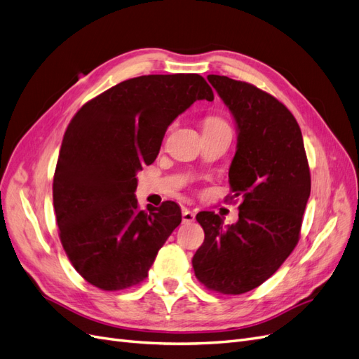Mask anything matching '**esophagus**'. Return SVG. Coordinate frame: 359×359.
<instances>
[{
  "mask_svg": "<svg viewBox=\"0 0 359 359\" xmlns=\"http://www.w3.org/2000/svg\"><path fill=\"white\" fill-rule=\"evenodd\" d=\"M194 219H196V214H194L193 211L184 208L182 210V223H191L194 222Z\"/></svg>",
  "mask_w": 359,
  "mask_h": 359,
  "instance_id": "1",
  "label": "esophagus"
}]
</instances>
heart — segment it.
Returning <instances> with one entry per match:
<instances>
[{
    "instance_id": "b5f03b06",
    "label": "heart",
    "mask_w": 359,
    "mask_h": 359,
    "mask_svg": "<svg viewBox=\"0 0 359 359\" xmlns=\"http://www.w3.org/2000/svg\"><path fill=\"white\" fill-rule=\"evenodd\" d=\"M222 127H229V126H227V123L220 116H206L203 119V132H206V130L222 128Z\"/></svg>"
}]
</instances>
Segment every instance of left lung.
Returning <instances> with one entry per match:
<instances>
[{"label":"left lung","instance_id":"left-lung-1","mask_svg":"<svg viewBox=\"0 0 359 359\" xmlns=\"http://www.w3.org/2000/svg\"><path fill=\"white\" fill-rule=\"evenodd\" d=\"M235 119L238 142L229 168L232 198H241L238 222L202 211L203 244L193 256L208 289L240 295L264 283L299 240L311 180L301 128L276 97L227 76L208 74Z\"/></svg>","mask_w":359,"mask_h":359}]
</instances>
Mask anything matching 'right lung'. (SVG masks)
Here are the masks:
<instances>
[{
    "label": "right lung",
    "instance_id": "add662e5",
    "mask_svg": "<svg viewBox=\"0 0 359 359\" xmlns=\"http://www.w3.org/2000/svg\"><path fill=\"white\" fill-rule=\"evenodd\" d=\"M196 100H214L199 74L139 76L85 103L70 121L53 175V208L72 265L93 286L139 285L181 223L175 202L137 208L136 175Z\"/></svg>",
    "mask_w": 359,
    "mask_h": 359
}]
</instances>
